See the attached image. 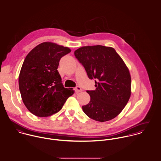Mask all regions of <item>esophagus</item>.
I'll use <instances>...</instances> for the list:
<instances>
[{
  "instance_id": "1",
  "label": "esophagus",
  "mask_w": 161,
  "mask_h": 161,
  "mask_svg": "<svg viewBox=\"0 0 161 161\" xmlns=\"http://www.w3.org/2000/svg\"><path fill=\"white\" fill-rule=\"evenodd\" d=\"M74 90H75V92H77V93H78V92H82V89H81L80 87H79V86L76 87L74 89Z\"/></svg>"
}]
</instances>
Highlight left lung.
I'll return each instance as SVG.
<instances>
[{
	"label": "left lung",
	"instance_id": "1",
	"mask_svg": "<svg viewBox=\"0 0 161 161\" xmlns=\"http://www.w3.org/2000/svg\"><path fill=\"white\" fill-rule=\"evenodd\" d=\"M74 55L95 83V91H87L91 100L82 106L84 112L100 122L115 118L131 93V75L123 60L114 48L102 45L81 47Z\"/></svg>",
	"mask_w": 161,
	"mask_h": 161
}]
</instances>
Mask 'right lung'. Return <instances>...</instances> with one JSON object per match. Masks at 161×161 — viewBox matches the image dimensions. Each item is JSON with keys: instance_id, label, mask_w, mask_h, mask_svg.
I'll use <instances>...</instances> for the list:
<instances>
[{"instance_id": "right-lung-1", "label": "right lung", "mask_w": 161, "mask_h": 161, "mask_svg": "<svg viewBox=\"0 0 161 161\" xmlns=\"http://www.w3.org/2000/svg\"><path fill=\"white\" fill-rule=\"evenodd\" d=\"M71 50L68 47L44 42L26 56L19 77L23 102L33 115L46 117L56 114L74 94L64 88L58 71L61 58Z\"/></svg>"}]
</instances>
